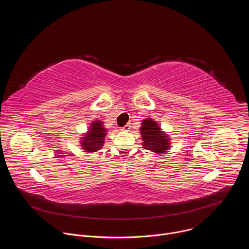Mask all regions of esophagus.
<instances>
[{"mask_svg":"<svg viewBox=\"0 0 249 249\" xmlns=\"http://www.w3.org/2000/svg\"><path fill=\"white\" fill-rule=\"evenodd\" d=\"M130 128H131V126L129 124H126L123 128H121V130L124 132H128V131H130Z\"/></svg>","mask_w":249,"mask_h":249,"instance_id":"esophagus-1","label":"esophagus"}]
</instances>
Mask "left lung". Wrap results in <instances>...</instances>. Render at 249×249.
<instances>
[{
	"instance_id": "left-lung-1",
	"label": "left lung",
	"mask_w": 249,
	"mask_h": 249,
	"mask_svg": "<svg viewBox=\"0 0 249 249\" xmlns=\"http://www.w3.org/2000/svg\"><path fill=\"white\" fill-rule=\"evenodd\" d=\"M140 134L143 140L142 146L146 150L158 155H163L171 148V139L169 135L152 118H147L142 121Z\"/></svg>"
}]
</instances>
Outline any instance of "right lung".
I'll return each instance as SVG.
<instances>
[{
    "instance_id": "1",
    "label": "right lung",
    "mask_w": 249,
    "mask_h": 249,
    "mask_svg": "<svg viewBox=\"0 0 249 249\" xmlns=\"http://www.w3.org/2000/svg\"><path fill=\"white\" fill-rule=\"evenodd\" d=\"M107 131L108 130L104 127L101 120H93L89 123L88 131L80 138V146L88 154H92L101 150L104 144L105 136L107 135Z\"/></svg>"
}]
</instances>
